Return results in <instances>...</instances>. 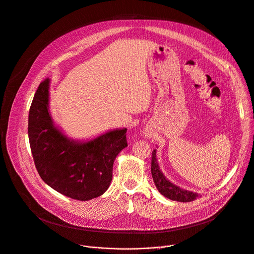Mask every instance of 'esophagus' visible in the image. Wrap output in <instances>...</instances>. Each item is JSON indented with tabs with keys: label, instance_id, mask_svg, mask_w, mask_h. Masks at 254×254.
I'll list each match as a JSON object with an SVG mask.
<instances>
[{
	"label": "esophagus",
	"instance_id": "obj_1",
	"mask_svg": "<svg viewBox=\"0 0 254 254\" xmlns=\"http://www.w3.org/2000/svg\"><path fill=\"white\" fill-rule=\"evenodd\" d=\"M146 135H147V134H146Z\"/></svg>",
	"mask_w": 254,
	"mask_h": 254
}]
</instances>
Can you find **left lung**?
<instances>
[{"label": "left lung", "mask_w": 254, "mask_h": 254, "mask_svg": "<svg viewBox=\"0 0 254 254\" xmlns=\"http://www.w3.org/2000/svg\"><path fill=\"white\" fill-rule=\"evenodd\" d=\"M151 176L154 182V185L157 190L165 197L172 200L181 201V202H190L193 201L198 197V193L182 190L181 188L175 186L163 176L156 160V149H153L151 154V163H150Z\"/></svg>", "instance_id": "obj_1"}]
</instances>
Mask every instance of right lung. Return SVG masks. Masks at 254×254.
Instances as JSON below:
<instances>
[{
    "label": "right lung",
    "mask_w": 254,
    "mask_h": 254,
    "mask_svg": "<svg viewBox=\"0 0 254 254\" xmlns=\"http://www.w3.org/2000/svg\"><path fill=\"white\" fill-rule=\"evenodd\" d=\"M50 79H44L29 113L28 133L41 179L58 192L77 200L96 198L109 189L117 155L127 146V128L108 131L89 141L65 136L49 112Z\"/></svg>",
    "instance_id": "right-lung-1"
}]
</instances>
